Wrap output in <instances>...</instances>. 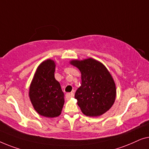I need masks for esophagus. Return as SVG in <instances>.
<instances>
[{"label": "esophagus", "mask_w": 149, "mask_h": 149, "mask_svg": "<svg viewBox=\"0 0 149 149\" xmlns=\"http://www.w3.org/2000/svg\"><path fill=\"white\" fill-rule=\"evenodd\" d=\"M74 96V94L73 93H67L66 95H65V97L67 98V100H70L71 98H73Z\"/></svg>", "instance_id": "34e87169"}]
</instances>
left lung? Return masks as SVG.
<instances>
[{
  "label": "left lung",
  "mask_w": 149,
  "mask_h": 149,
  "mask_svg": "<svg viewBox=\"0 0 149 149\" xmlns=\"http://www.w3.org/2000/svg\"><path fill=\"white\" fill-rule=\"evenodd\" d=\"M70 63L81 72V84L75 98L81 112L86 116L97 117L109 110L116 100V86L106 67L93 58Z\"/></svg>",
  "instance_id": "obj_1"
}]
</instances>
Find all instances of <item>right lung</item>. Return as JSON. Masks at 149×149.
I'll return each instance as SVG.
<instances>
[{"mask_svg": "<svg viewBox=\"0 0 149 149\" xmlns=\"http://www.w3.org/2000/svg\"><path fill=\"white\" fill-rule=\"evenodd\" d=\"M55 62L44 61L36 69L30 86L29 96L38 113L46 117L60 116L63 107L64 93L54 78Z\"/></svg>", "mask_w": 149, "mask_h": 149, "instance_id": "1", "label": "right lung"}]
</instances>
